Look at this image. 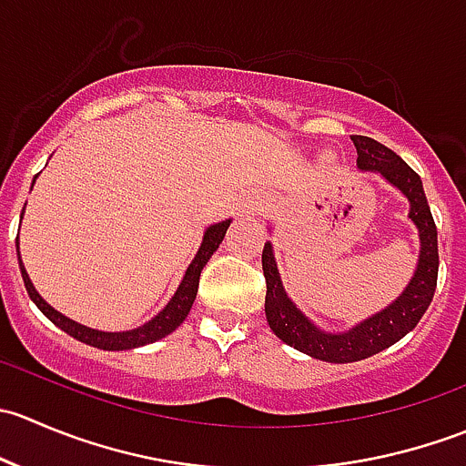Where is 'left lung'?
<instances>
[{"mask_svg": "<svg viewBox=\"0 0 466 466\" xmlns=\"http://www.w3.org/2000/svg\"><path fill=\"white\" fill-rule=\"evenodd\" d=\"M351 142L359 153V168L363 171H379L390 185L397 187L408 200H410V218L420 229V263H417L415 277L410 279L408 289L394 299L385 311L377 313L370 320L360 322L351 331L345 333H324L313 327L302 311H298L289 295L284 293L279 272H277L272 246L266 243L261 252L263 277H266V318L272 333L313 356V359L327 360V363H354L368 356L379 354L385 347L401 340L410 329L417 327L421 316L429 309L437 286V268H440V255H437V228L433 214H431L429 200H426L421 177L399 157L394 150L383 146L377 139L354 135Z\"/></svg>", "mask_w": 466, "mask_h": 466, "instance_id": "1", "label": "left lung"}]
</instances>
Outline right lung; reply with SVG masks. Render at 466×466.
<instances>
[{"mask_svg": "<svg viewBox=\"0 0 466 466\" xmlns=\"http://www.w3.org/2000/svg\"><path fill=\"white\" fill-rule=\"evenodd\" d=\"M22 214H25V209H22ZM228 228H229V220H223V223H216L207 229L203 246H200L198 255L194 257L191 266L187 268L185 279H182L180 289L176 290V295H173L171 302H168L167 307H164L162 311L153 318V320L146 322L144 327L133 329V331H119V333L96 331V329L83 327V324L60 316V313L54 311V309H51L49 304H46L45 299L37 295V290L33 289L29 275H26L25 266H22L20 248H17V259H20V270H22V279H25V286H26V293H29V298L35 302V307L40 309V311L45 313V316L49 318L56 327H60L65 333H69V336L76 338V340L87 342V345H92V347H98V350H107V351L133 350V347L148 345V342H155V340H159V338L168 336V333L176 331V329L185 322V318L189 316V311H191V304H194V299H196V293H198L200 270H203L205 263L209 261V257L214 255L216 248L220 246V241H223Z\"/></svg>", "mask_w": 466, "mask_h": 466, "instance_id": "add662e5", "label": "right lung"}]
</instances>
